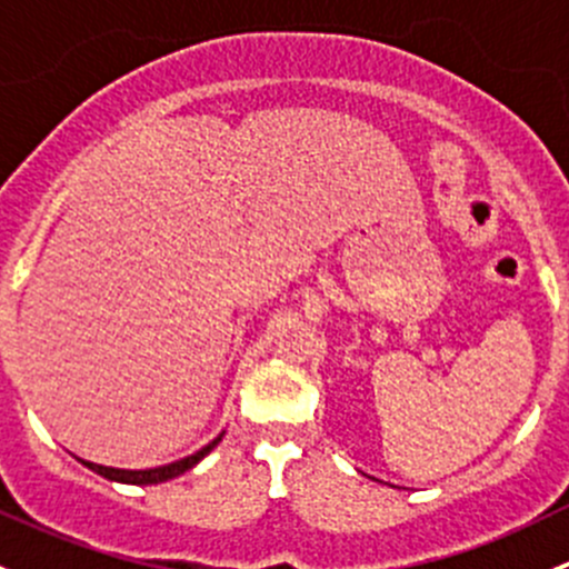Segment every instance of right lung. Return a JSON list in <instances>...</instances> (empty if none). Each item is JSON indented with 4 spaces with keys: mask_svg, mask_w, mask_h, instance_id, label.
Masks as SVG:
<instances>
[{
    "mask_svg": "<svg viewBox=\"0 0 569 569\" xmlns=\"http://www.w3.org/2000/svg\"><path fill=\"white\" fill-rule=\"evenodd\" d=\"M220 432L214 440H211L209 446H203L200 451H194V455L183 457V460H176V462H168V465H159V468H146V470H123V468H109V465H96V462H88V460H79L84 465V468L96 470L99 476H104L109 481H120V485H162V481H170L176 479V476L187 473V470H192L194 465L203 460L206 455H211V451L217 449V443L222 440Z\"/></svg>",
    "mask_w": 569,
    "mask_h": 569,
    "instance_id": "obj_1",
    "label": "right lung"
}]
</instances>
